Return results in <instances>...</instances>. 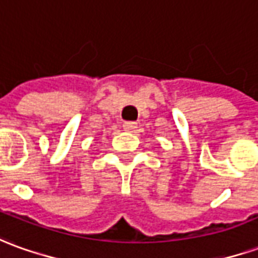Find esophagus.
Instances as JSON below:
<instances>
[{
	"mask_svg": "<svg viewBox=\"0 0 258 258\" xmlns=\"http://www.w3.org/2000/svg\"><path fill=\"white\" fill-rule=\"evenodd\" d=\"M123 128L124 131H127V133H134L138 127H137V123H134V121H125V123L123 124Z\"/></svg>",
	"mask_w": 258,
	"mask_h": 258,
	"instance_id": "obj_1",
	"label": "esophagus"
}]
</instances>
